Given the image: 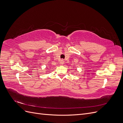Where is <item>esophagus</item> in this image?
Instances as JSON below:
<instances>
[{
    "mask_svg": "<svg viewBox=\"0 0 123 123\" xmlns=\"http://www.w3.org/2000/svg\"><path fill=\"white\" fill-rule=\"evenodd\" d=\"M64 61L63 60V59H62V60L60 61V64H61V65H62L63 64H64Z\"/></svg>",
    "mask_w": 123,
    "mask_h": 123,
    "instance_id": "1",
    "label": "esophagus"
}]
</instances>
